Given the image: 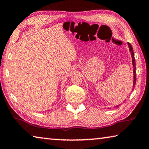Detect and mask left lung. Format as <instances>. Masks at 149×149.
<instances>
[{
  "label": "left lung",
  "mask_w": 149,
  "mask_h": 149,
  "mask_svg": "<svg viewBox=\"0 0 149 149\" xmlns=\"http://www.w3.org/2000/svg\"><path fill=\"white\" fill-rule=\"evenodd\" d=\"M127 45H128V47H129L130 48V52L131 54H132V64H133V89H134V87L135 85V84H136V79H137V78H136V66H135V59L134 58V53H133V47L132 46V45H131L130 42H127ZM117 107H118V106H117Z\"/></svg>",
  "instance_id": "8db88e82"
}]
</instances>
